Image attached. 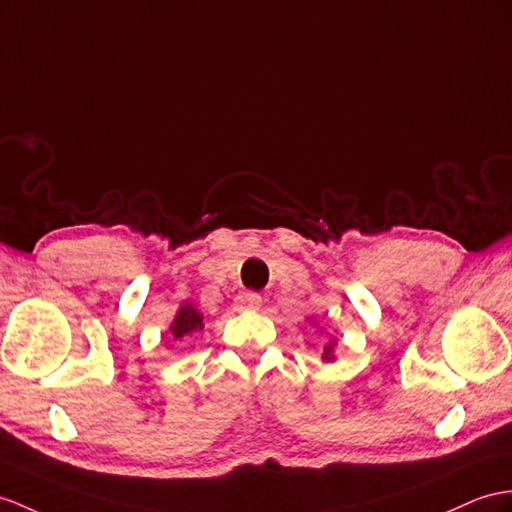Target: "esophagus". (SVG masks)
I'll list each match as a JSON object with an SVG mask.
<instances>
[{
	"mask_svg": "<svg viewBox=\"0 0 512 512\" xmlns=\"http://www.w3.org/2000/svg\"><path fill=\"white\" fill-rule=\"evenodd\" d=\"M260 304H263V297H260L258 293L254 291H247V293H241L236 295V310H258Z\"/></svg>",
	"mask_w": 512,
	"mask_h": 512,
	"instance_id": "esophagus-1",
	"label": "esophagus"
}]
</instances>
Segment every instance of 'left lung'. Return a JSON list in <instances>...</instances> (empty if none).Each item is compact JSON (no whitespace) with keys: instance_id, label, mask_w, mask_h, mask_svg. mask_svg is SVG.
Returning a JSON list of instances; mask_svg holds the SVG:
<instances>
[{"instance_id":"8db88e82","label":"left lung","mask_w":512,"mask_h":512,"mask_svg":"<svg viewBox=\"0 0 512 512\" xmlns=\"http://www.w3.org/2000/svg\"><path fill=\"white\" fill-rule=\"evenodd\" d=\"M323 358H326V360L332 358V345H326V350H323Z\"/></svg>"}]
</instances>
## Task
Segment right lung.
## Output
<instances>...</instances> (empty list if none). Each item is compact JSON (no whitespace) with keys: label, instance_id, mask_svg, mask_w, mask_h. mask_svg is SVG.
Returning <instances> with one entry per match:
<instances>
[{"label":"right lung","instance_id":"right-lung-1","mask_svg":"<svg viewBox=\"0 0 512 512\" xmlns=\"http://www.w3.org/2000/svg\"><path fill=\"white\" fill-rule=\"evenodd\" d=\"M199 330H204L202 315H199L191 304H184V306L178 310L176 321L171 323L173 339H176V341H184V339H189V336H193V334L199 332Z\"/></svg>","mask_w":512,"mask_h":512}]
</instances>
